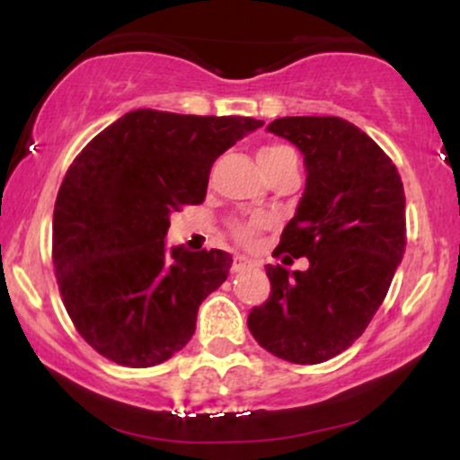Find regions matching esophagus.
I'll use <instances>...</instances> for the list:
<instances>
[{
	"instance_id": "obj_1",
	"label": "esophagus",
	"mask_w": 460,
	"mask_h": 460,
	"mask_svg": "<svg viewBox=\"0 0 460 460\" xmlns=\"http://www.w3.org/2000/svg\"><path fill=\"white\" fill-rule=\"evenodd\" d=\"M252 266H255V261L246 260V257H242V255H235L234 272H244V270H248V268H252Z\"/></svg>"
}]
</instances>
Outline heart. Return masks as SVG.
I'll return each mask as SVG.
<instances>
[{"label":"heart","mask_w":460,"mask_h":460,"mask_svg":"<svg viewBox=\"0 0 460 460\" xmlns=\"http://www.w3.org/2000/svg\"><path fill=\"white\" fill-rule=\"evenodd\" d=\"M289 157H296V153L285 145H268L260 151V162L266 172H270L277 166H281L285 160H289ZM263 226H266V220L263 218L240 220V223L234 225V235L242 242V244L252 246L257 242V237H260Z\"/></svg>","instance_id":"1"}]
</instances>
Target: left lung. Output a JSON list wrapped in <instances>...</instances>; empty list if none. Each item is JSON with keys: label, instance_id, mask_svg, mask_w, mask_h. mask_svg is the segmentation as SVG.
<instances>
[{"label": "left lung", "instance_id": "obj_1", "mask_svg": "<svg viewBox=\"0 0 460 460\" xmlns=\"http://www.w3.org/2000/svg\"><path fill=\"white\" fill-rule=\"evenodd\" d=\"M268 131L294 142L307 166L272 255L307 257L309 268L268 263L270 298L248 329L274 357L314 366L355 344L387 296L406 246L404 188L392 157L340 116H285Z\"/></svg>", "mask_w": 460, "mask_h": 460}]
</instances>
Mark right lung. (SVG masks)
I'll use <instances>...</instances> for the list:
<instances>
[{"instance_id":"1","label":"right lung","mask_w":460,"mask_h":460,"mask_svg":"<svg viewBox=\"0 0 460 460\" xmlns=\"http://www.w3.org/2000/svg\"><path fill=\"white\" fill-rule=\"evenodd\" d=\"M263 120L134 110L84 146L54 208L51 260L68 318L99 355L151 367L188 344L229 252L164 246L171 214L203 203L209 171Z\"/></svg>"}]
</instances>
